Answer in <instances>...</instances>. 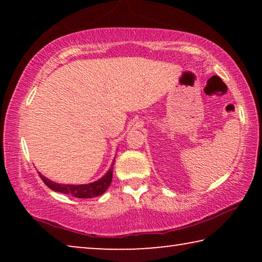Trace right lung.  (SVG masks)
<instances>
[{
  "label": "right lung",
  "mask_w": 262,
  "mask_h": 262,
  "mask_svg": "<svg viewBox=\"0 0 262 262\" xmlns=\"http://www.w3.org/2000/svg\"><path fill=\"white\" fill-rule=\"evenodd\" d=\"M113 165H114V162L112 163V165H111L110 170L98 180L94 181V183L83 184V185L57 184V183H54V181H52L51 179H47L45 176H42L40 173V172H39V176H40V178L42 179L43 183H45L52 190H54V192L69 194L79 199H90V198L99 196V195L104 194L106 192V189L110 187L111 183H112Z\"/></svg>",
  "instance_id": "1"
}]
</instances>
